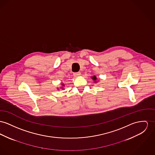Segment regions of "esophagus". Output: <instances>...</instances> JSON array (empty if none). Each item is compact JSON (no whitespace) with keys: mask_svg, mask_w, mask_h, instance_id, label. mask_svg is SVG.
Masks as SVG:
<instances>
[{"mask_svg":"<svg viewBox=\"0 0 155 155\" xmlns=\"http://www.w3.org/2000/svg\"><path fill=\"white\" fill-rule=\"evenodd\" d=\"M81 72H76V73H73V76H74V77H78V76H79L80 75H81Z\"/></svg>","mask_w":155,"mask_h":155,"instance_id":"1","label":"esophagus"}]
</instances>
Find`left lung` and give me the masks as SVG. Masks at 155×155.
<instances>
[{"label": "left lung", "instance_id": "8db88e82", "mask_svg": "<svg viewBox=\"0 0 155 155\" xmlns=\"http://www.w3.org/2000/svg\"><path fill=\"white\" fill-rule=\"evenodd\" d=\"M91 78H92V79L93 80L94 83L97 82V78H96V76H93Z\"/></svg>", "mask_w": 155, "mask_h": 155}]
</instances>
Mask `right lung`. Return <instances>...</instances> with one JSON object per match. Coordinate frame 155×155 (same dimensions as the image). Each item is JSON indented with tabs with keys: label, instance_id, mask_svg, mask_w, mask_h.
Returning a JSON list of instances; mask_svg holds the SVG:
<instances>
[{
	"label": "right lung",
	"instance_id": "add662e5",
	"mask_svg": "<svg viewBox=\"0 0 155 155\" xmlns=\"http://www.w3.org/2000/svg\"><path fill=\"white\" fill-rule=\"evenodd\" d=\"M61 85L62 86L60 87V89H64V84L63 83L61 82ZM58 90H59V88H58Z\"/></svg>",
	"mask_w": 155,
	"mask_h": 155
}]
</instances>
